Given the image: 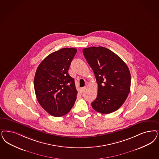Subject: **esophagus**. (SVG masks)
I'll use <instances>...</instances> for the list:
<instances>
[{"label":"esophagus","mask_w":159,"mask_h":159,"mask_svg":"<svg viewBox=\"0 0 159 159\" xmlns=\"http://www.w3.org/2000/svg\"><path fill=\"white\" fill-rule=\"evenodd\" d=\"M86 86H85V87H83V88H82L81 89V91H82V92H83L85 90H86Z\"/></svg>","instance_id":"obj_1"}]
</instances>
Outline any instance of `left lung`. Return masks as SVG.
<instances>
[{
	"mask_svg": "<svg viewBox=\"0 0 159 159\" xmlns=\"http://www.w3.org/2000/svg\"><path fill=\"white\" fill-rule=\"evenodd\" d=\"M83 52L98 84L97 98L92 103L93 109L103 114L115 111L124 103L130 90L128 67L120 57L104 47L85 48Z\"/></svg>",
	"mask_w": 159,
	"mask_h": 159,
	"instance_id": "obj_1",
	"label": "left lung"
}]
</instances>
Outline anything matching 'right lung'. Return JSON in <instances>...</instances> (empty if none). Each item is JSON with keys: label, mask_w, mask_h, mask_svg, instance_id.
Returning a JSON list of instances; mask_svg holds the SVG:
<instances>
[{"label": "right lung", "mask_w": 159, "mask_h": 159, "mask_svg": "<svg viewBox=\"0 0 159 159\" xmlns=\"http://www.w3.org/2000/svg\"><path fill=\"white\" fill-rule=\"evenodd\" d=\"M76 52L75 48L61 49L48 55L38 67L35 94L39 103L50 115H65L75 104L77 91L68 70Z\"/></svg>", "instance_id": "obj_1"}]
</instances>
